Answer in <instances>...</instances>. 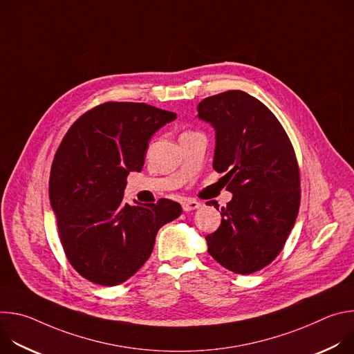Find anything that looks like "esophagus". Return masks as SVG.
<instances>
[{"label": "esophagus", "mask_w": 354, "mask_h": 354, "mask_svg": "<svg viewBox=\"0 0 354 354\" xmlns=\"http://www.w3.org/2000/svg\"><path fill=\"white\" fill-rule=\"evenodd\" d=\"M201 205L198 203L197 200H193V198H186L182 201V209L183 212H192V210H197L200 209Z\"/></svg>", "instance_id": "34e87169"}]
</instances>
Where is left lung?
<instances>
[{
	"label": "left lung",
	"mask_w": 354,
	"mask_h": 354,
	"mask_svg": "<svg viewBox=\"0 0 354 354\" xmlns=\"http://www.w3.org/2000/svg\"><path fill=\"white\" fill-rule=\"evenodd\" d=\"M197 118L216 130L213 168L225 172L232 193L221 225L206 236L207 250L234 273L258 272L280 254L298 214L294 148L269 108L243 91L203 99ZM209 203L217 207L214 200Z\"/></svg>",
	"instance_id": "left-lung-1"
}]
</instances>
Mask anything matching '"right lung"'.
Masks as SVG:
<instances>
[{"mask_svg": "<svg viewBox=\"0 0 354 354\" xmlns=\"http://www.w3.org/2000/svg\"><path fill=\"white\" fill-rule=\"evenodd\" d=\"M176 113L147 104L106 102L64 136L50 171V205L67 259L86 280L118 286L149 258L158 230L182 214L176 201H123L127 175L140 172L148 141Z\"/></svg>", "mask_w": 354, "mask_h": 354, "instance_id": "obj_1", "label": "right lung"}]
</instances>
